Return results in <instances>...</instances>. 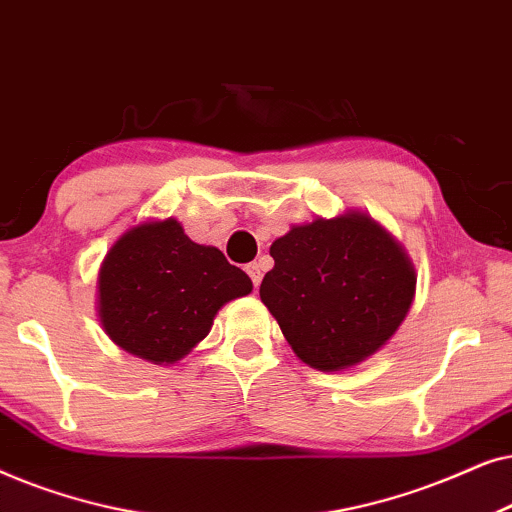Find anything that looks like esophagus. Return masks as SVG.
<instances>
[{"instance_id":"1","label":"esophagus","mask_w":512,"mask_h":512,"mask_svg":"<svg viewBox=\"0 0 512 512\" xmlns=\"http://www.w3.org/2000/svg\"><path fill=\"white\" fill-rule=\"evenodd\" d=\"M245 271H248L252 285H255V288H257V285H260V281H262V274H264L262 264L260 262H250L248 267H245Z\"/></svg>"}]
</instances>
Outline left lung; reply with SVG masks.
Instances as JSON below:
<instances>
[{"mask_svg": "<svg viewBox=\"0 0 512 512\" xmlns=\"http://www.w3.org/2000/svg\"><path fill=\"white\" fill-rule=\"evenodd\" d=\"M269 252L274 269L260 297L292 351L316 370H344L372 356L412 306V262L360 213L292 227Z\"/></svg>", "mask_w": 512, "mask_h": 512, "instance_id": "8db88e82", "label": "left lung"}]
</instances>
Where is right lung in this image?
Here are the masks:
<instances>
[{
  "label": "right lung",
  "mask_w": 512,
  "mask_h": 512,
  "mask_svg": "<svg viewBox=\"0 0 512 512\" xmlns=\"http://www.w3.org/2000/svg\"><path fill=\"white\" fill-rule=\"evenodd\" d=\"M250 278L175 220L145 222L112 245L98 278L100 323L114 344L152 363L187 356Z\"/></svg>",
  "instance_id": "add662e5"
}]
</instances>
